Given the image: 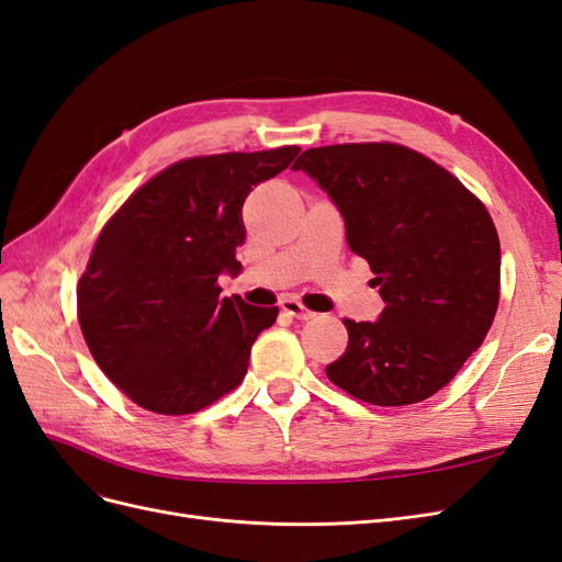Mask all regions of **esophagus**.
I'll return each instance as SVG.
<instances>
[{"label":"esophagus","instance_id":"obj_1","mask_svg":"<svg viewBox=\"0 0 562 562\" xmlns=\"http://www.w3.org/2000/svg\"><path fill=\"white\" fill-rule=\"evenodd\" d=\"M281 310L288 314V316H295L300 321H307L314 316V312H310L304 304L297 300V297H283L281 300Z\"/></svg>","mask_w":562,"mask_h":562}]
</instances>
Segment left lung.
<instances>
[{
	"instance_id": "1",
	"label": "left lung",
	"mask_w": 562,
	"mask_h": 562,
	"mask_svg": "<svg viewBox=\"0 0 562 562\" xmlns=\"http://www.w3.org/2000/svg\"><path fill=\"white\" fill-rule=\"evenodd\" d=\"M293 168L337 203L347 244L368 260L384 300L375 323L345 318L349 342L328 380L370 405L434 396L497 314L502 250L485 203L398 143L312 147Z\"/></svg>"
}]
</instances>
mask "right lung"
Returning <instances> with one entry per match:
<instances>
[{
  "label": "right lung",
  "instance_id": "obj_1",
  "mask_svg": "<svg viewBox=\"0 0 562 562\" xmlns=\"http://www.w3.org/2000/svg\"><path fill=\"white\" fill-rule=\"evenodd\" d=\"M297 145L176 161L138 187L100 229L77 283V318L100 370L135 405L192 415L241 384L250 347L279 316L217 277L239 271L241 209Z\"/></svg>",
  "mask_w": 562,
  "mask_h": 562
}]
</instances>
